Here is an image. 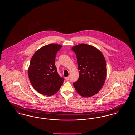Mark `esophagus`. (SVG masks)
<instances>
[{"instance_id":"obj_1","label":"esophagus","mask_w":135,"mask_h":135,"mask_svg":"<svg viewBox=\"0 0 135 135\" xmlns=\"http://www.w3.org/2000/svg\"><path fill=\"white\" fill-rule=\"evenodd\" d=\"M65 79H66V80H69V79H70V77H67L65 78Z\"/></svg>"}]
</instances>
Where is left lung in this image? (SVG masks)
<instances>
[{
  "instance_id": "left-lung-1",
  "label": "left lung",
  "mask_w": 135,
  "mask_h": 135,
  "mask_svg": "<svg viewBox=\"0 0 135 135\" xmlns=\"http://www.w3.org/2000/svg\"><path fill=\"white\" fill-rule=\"evenodd\" d=\"M77 58L79 76L73 83L81 96L95 95L101 90L106 77V64L103 54L91 45L81 44L72 47Z\"/></svg>"
}]
</instances>
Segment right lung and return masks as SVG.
Wrapping results in <instances>:
<instances>
[{
  "label": "right lung",
  "instance_id": "1",
  "mask_svg": "<svg viewBox=\"0 0 135 135\" xmlns=\"http://www.w3.org/2000/svg\"><path fill=\"white\" fill-rule=\"evenodd\" d=\"M62 46L51 44L45 45L32 56L28 70L32 86L39 93L50 96L56 93L64 82L55 65L56 54Z\"/></svg>",
  "mask_w": 135,
  "mask_h": 135
}]
</instances>
